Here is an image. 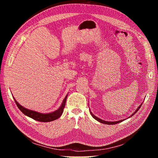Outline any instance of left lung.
Masks as SVG:
<instances>
[{
    "mask_svg": "<svg viewBox=\"0 0 158 158\" xmlns=\"http://www.w3.org/2000/svg\"><path fill=\"white\" fill-rule=\"evenodd\" d=\"M142 103L138 107V108L136 109V111L134 112L131 115H130L127 118H130V117H131L132 116H133L134 114H135L138 110H139V109L140 108V107H141V106H142ZM89 112H90V113H91V115H92L95 120L96 121H99V123H103V124H106V125H115V124H117V123H121V122H122V121H125V119H123V120H119V121H104V120H102V119H101V118H99V117H96L95 115H94V114L92 113V112L90 111V109H89Z\"/></svg>",
    "mask_w": 158,
    "mask_h": 158,
    "instance_id": "1",
    "label": "left lung"
}]
</instances>
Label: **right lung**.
Here are the masks:
<instances>
[{"instance_id": "add662e5", "label": "right lung", "mask_w": 158, "mask_h": 158, "mask_svg": "<svg viewBox=\"0 0 158 158\" xmlns=\"http://www.w3.org/2000/svg\"><path fill=\"white\" fill-rule=\"evenodd\" d=\"M68 94L69 93L65 96L63 102L61 103V106L58 109H56L55 111L47 113H42L40 112H37L35 111H33V110H31L29 109H27L23 106H22L20 103H18V102L14 97L13 98L14 99V101H15V103H16V106H18L19 109H20V111L25 114V115L34 119L35 121L46 123V122H51L52 121H55L56 119H58L61 116V114H63L64 111V108L65 107V103L66 101V98H67V96H68Z\"/></svg>"}]
</instances>
